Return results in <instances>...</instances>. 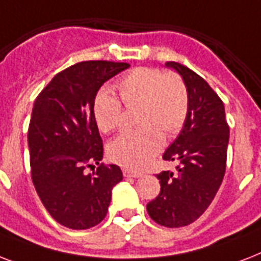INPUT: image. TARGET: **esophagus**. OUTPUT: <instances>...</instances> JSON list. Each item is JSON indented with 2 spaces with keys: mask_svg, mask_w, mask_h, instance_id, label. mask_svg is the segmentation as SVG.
<instances>
[{
  "mask_svg": "<svg viewBox=\"0 0 261 261\" xmlns=\"http://www.w3.org/2000/svg\"><path fill=\"white\" fill-rule=\"evenodd\" d=\"M123 174L126 176V177H141L142 176V173L141 172H134V171H130V169H123Z\"/></svg>",
  "mask_w": 261,
  "mask_h": 261,
  "instance_id": "34e87169",
  "label": "esophagus"
}]
</instances>
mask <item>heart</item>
<instances>
[{
  "mask_svg": "<svg viewBox=\"0 0 261 261\" xmlns=\"http://www.w3.org/2000/svg\"><path fill=\"white\" fill-rule=\"evenodd\" d=\"M126 108H138V130L119 135L108 145L114 163L141 169L163 147L164 136L174 137L182 130L190 115V93L176 73L157 67H135L116 83ZM94 122L102 133H112L122 122V104L108 90H100L93 101Z\"/></svg>",
  "mask_w": 261,
  "mask_h": 261,
  "instance_id": "1",
  "label": "heart"
}]
</instances>
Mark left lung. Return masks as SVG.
I'll list each match as a JSON object with an SVG mask.
<instances>
[{"instance_id": "8db88e82", "label": "left lung", "mask_w": 261, "mask_h": 261, "mask_svg": "<svg viewBox=\"0 0 261 261\" xmlns=\"http://www.w3.org/2000/svg\"><path fill=\"white\" fill-rule=\"evenodd\" d=\"M181 75L190 93V115L181 133L164 153L176 161V173L157 174L161 191L147 203L150 218L161 226L181 227L195 222L210 206L226 171L229 124L222 100L195 71L167 62Z\"/></svg>"}]
</instances>
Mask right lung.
Segmentation results:
<instances>
[{
    "mask_svg": "<svg viewBox=\"0 0 261 261\" xmlns=\"http://www.w3.org/2000/svg\"><path fill=\"white\" fill-rule=\"evenodd\" d=\"M130 65L84 61L47 84L32 108L28 127L31 177L48 214L62 226L89 229L106 218L111 195L123 174L100 164L102 139L93 116L101 85ZM93 174H88V167Z\"/></svg>",
    "mask_w": 261,
    "mask_h": 261,
    "instance_id": "obj_1",
    "label": "right lung"
}]
</instances>
